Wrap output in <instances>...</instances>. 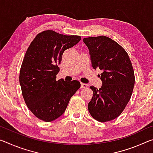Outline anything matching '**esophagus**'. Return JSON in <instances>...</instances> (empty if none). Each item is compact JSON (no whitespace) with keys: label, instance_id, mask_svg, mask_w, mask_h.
<instances>
[{"label":"esophagus","instance_id":"1","mask_svg":"<svg viewBox=\"0 0 153 153\" xmlns=\"http://www.w3.org/2000/svg\"><path fill=\"white\" fill-rule=\"evenodd\" d=\"M88 85L86 84H84V83H81V88H87Z\"/></svg>","mask_w":153,"mask_h":153}]
</instances>
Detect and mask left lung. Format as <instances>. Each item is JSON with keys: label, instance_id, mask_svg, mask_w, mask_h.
<instances>
[{"label": "left lung", "instance_id": "8db88e82", "mask_svg": "<svg viewBox=\"0 0 153 153\" xmlns=\"http://www.w3.org/2000/svg\"><path fill=\"white\" fill-rule=\"evenodd\" d=\"M90 51L92 67L99 69L102 85L91 86L93 97L88 108L92 117L100 122L117 118L132 94L135 76L128 54L117 42L105 36L83 39Z\"/></svg>", "mask_w": 153, "mask_h": 153}]
</instances>
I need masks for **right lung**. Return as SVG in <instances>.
I'll use <instances>...</instances> for the list:
<instances>
[{"mask_svg":"<svg viewBox=\"0 0 153 153\" xmlns=\"http://www.w3.org/2000/svg\"><path fill=\"white\" fill-rule=\"evenodd\" d=\"M80 40L79 36L45 30L36 35L27 49L20 69L19 83L27 107L41 120L50 122L63 115L81 86L77 80H56L64 51Z\"/></svg>","mask_w":153,"mask_h":153,"instance_id":"1","label":"right lung"}]
</instances>
